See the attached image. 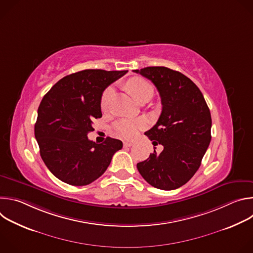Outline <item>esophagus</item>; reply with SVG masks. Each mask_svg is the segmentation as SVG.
Segmentation results:
<instances>
[{
	"label": "esophagus",
	"mask_w": 253,
	"mask_h": 253,
	"mask_svg": "<svg viewBox=\"0 0 253 253\" xmlns=\"http://www.w3.org/2000/svg\"><path fill=\"white\" fill-rule=\"evenodd\" d=\"M133 142H130V141H124V143H123V145H124V147H131L132 145H133Z\"/></svg>",
	"instance_id": "1"
}]
</instances>
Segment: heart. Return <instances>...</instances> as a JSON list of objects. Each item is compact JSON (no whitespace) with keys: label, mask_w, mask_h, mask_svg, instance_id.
Masks as SVG:
<instances>
[{"label":"heart","mask_w":253,"mask_h":253,"mask_svg":"<svg viewBox=\"0 0 253 253\" xmlns=\"http://www.w3.org/2000/svg\"><path fill=\"white\" fill-rule=\"evenodd\" d=\"M128 90L131 92V94L134 96V98L140 102L144 97L148 95L152 96L154 92L153 86L146 81L145 79L135 77L131 79L127 84ZM113 96V88L109 87L107 88L104 93L102 94L100 105L102 110H107L108 107L110 105L111 98ZM147 120L145 118H138V119H121L114 123L113 125V131L117 136H120L122 138L130 139L137 135V133L146 128L147 126Z\"/></svg>","instance_id":"obj_1"}]
</instances>
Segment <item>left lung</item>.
<instances>
[{
    "label": "left lung",
    "mask_w": 253,
    "mask_h": 253,
    "mask_svg": "<svg viewBox=\"0 0 253 253\" xmlns=\"http://www.w3.org/2000/svg\"><path fill=\"white\" fill-rule=\"evenodd\" d=\"M149 79L161 97L162 112L145 135L154 146L161 144L139 162L141 176L155 188L173 190L187 183L198 170L211 140V115L199 88L185 75L166 67L134 70Z\"/></svg>",
    "instance_id": "1"
}]
</instances>
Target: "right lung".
Instances as JSON below:
<instances>
[{"mask_svg":"<svg viewBox=\"0 0 253 253\" xmlns=\"http://www.w3.org/2000/svg\"><path fill=\"white\" fill-rule=\"evenodd\" d=\"M128 71L88 69L59 80L38 108L35 137L48 169L61 181L88 185L110 165L122 141L107 137L97 144L88 139L92 120L101 118L104 90Z\"/></svg>","mask_w":253,"mask_h":253,"instance_id":"1","label":"right lung"}]
</instances>
